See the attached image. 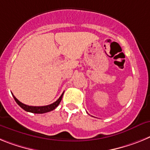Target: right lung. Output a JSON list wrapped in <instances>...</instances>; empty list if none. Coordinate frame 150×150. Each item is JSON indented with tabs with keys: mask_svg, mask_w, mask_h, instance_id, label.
<instances>
[{
	"mask_svg": "<svg viewBox=\"0 0 150 150\" xmlns=\"http://www.w3.org/2000/svg\"><path fill=\"white\" fill-rule=\"evenodd\" d=\"M64 93V92H63ZM63 93H62L59 98L54 102L53 103L50 104V105H47V106H28V105H25V104L23 103H21L20 101L17 100V99L15 97L13 96V98L15 100V101L16 102V103L20 106L22 109H23L26 112H32V113H37V114H42V113H45V112H50L52 110H53L54 109L58 106V105L59 104L60 101L62 100V95H63Z\"/></svg>",
	"mask_w": 150,
	"mask_h": 150,
	"instance_id": "1",
	"label": "right lung"
}]
</instances>
